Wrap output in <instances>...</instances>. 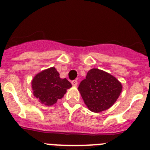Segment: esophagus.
<instances>
[{"instance_id":"34e87169","label":"esophagus","mask_w":150,"mask_h":150,"mask_svg":"<svg viewBox=\"0 0 150 150\" xmlns=\"http://www.w3.org/2000/svg\"><path fill=\"white\" fill-rule=\"evenodd\" d=\"M71 83H72V85L74 86H76L78 85L77 80H73V81L71 82Z\"/></svg>"}]
</instances>
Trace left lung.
Here are the masks:
<instances>
[{
    "label": "left lung",
    "mask_w": 150,
    "mask_h": 150,
    "mask_svg": "<svg viewBox=\"0 0 150 150\" xmlns=\"http://www.w3.org/2000/svg\"><path fill=\"white\" fill-rule=\"evenodd\" d=\"M122 89L116 77L98 68L91 69L78 90L85 104L94 112H100L113 105Z\"/></svg>",
    "instance_id": "left-lung-1"
}]
</instances>
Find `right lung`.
Instances as JSON below:
<instances>
[{
    "label": "right lung",
    "mask_w": 150,
    "mask_h": 150,
    "mask_svg": "<svg viewBox=\"0 0 150 150\" xmlns=\"http://www.w3.org/2000/svg\"><path fill=\"white\" fill-rule=\"evenodd\" d=\"M33 94L41 104L51 106L62 98L72 85L66 78L62 79L54 67L41 71L31 82Z\"/></svg>",
    "instance_id": "add662e5"
}]
</instances>
